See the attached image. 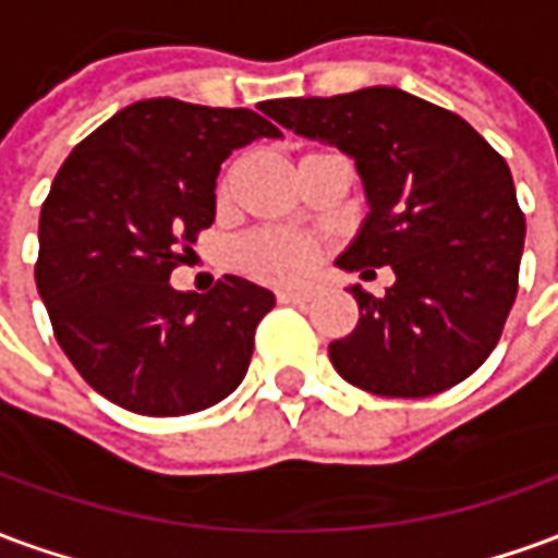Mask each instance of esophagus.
I'll use <instances>...</instances> for the list:
<instances>
[{
	"label": "esophagus",
	"instance_id": "1",
	"mask_svg": "<svg viewBox=\"0 0 558 558\" xmlns=\"http://www.w3.org/2000/svg\"><path fill=\"white\" fill-rule=\"evenodd\" d=\"M314 299V290H280L278 292V302L283 304H304Z\"/></svg>",
	"mask_w": 558,
	"mask_h": 558
}]
</instances>
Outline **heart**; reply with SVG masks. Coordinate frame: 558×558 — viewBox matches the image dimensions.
Returning a JSON list of instances; mask_svg holds the SVG:
<instances>
[{
  "mask_svg": "<svg viewBox=\"0 0 558 558\" xmlns=\"http://www.w3.org/2000/svg\"><path fill=\"white\" fill-rule=\"evenodd\" d=\"M232 194V172H227L218 184V203H227ZM235 268L266 283H295L302 280L316 259V247L311 239L295 232L256 230L244 235L232 251Z\"/></svg>",
  "mask_w": 558,
  "mask_h": 558,
  "instance_id": "1",
  "label": "heart"
}]
</instances>
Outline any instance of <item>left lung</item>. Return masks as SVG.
<instances>
[{
  "mask_svg": "<svg viewBox=\"0 0 558 558\" xmlns=\"http://www.w3.org/2000/svg\"><path fill=\"white\" fill-rule=\"evenodd\" d=\"M263 113L355 160L371 211L338 266L395 271L383 299L350 287L359 323L328 343L335 371L379 398H430L475 374L514 304L526 239L502 155L395 86L278 98Z\"/></svg>",
  "mask_w": 558,
  "mask_h": 558,
  "instance_id": "8db88e82",
  "label": "left lung"
}]
</instances>
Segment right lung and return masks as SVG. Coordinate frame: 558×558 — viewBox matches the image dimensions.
<instances>
[{"label": "right lung", "mask_w": 558, "mask_h": 558, "mask_svg": "<svg viewBox=\"0 0 558 558\" xmlns=\"http://www.w3.org/2000/svg\"><path fill=\"white\" fill-rule=\"evenodd\" d=\"M280 131L254 110L148 98L83 140L44 199L35 283L80 376L116 407L191 415L232 395L275 295L223 275L206 295L170 287L215 220L232 148Z\"/></svg>", "instance_id": "obj_1"}]
</instances>
